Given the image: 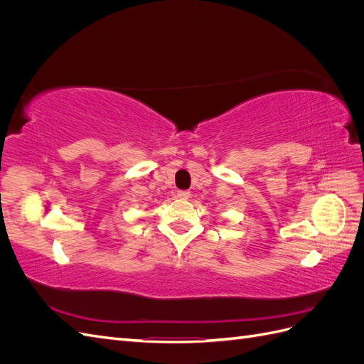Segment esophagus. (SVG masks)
Masks as SVG:
<instances>
[{
	"label": "esophagus",
	"instance_id": "obj_1",
	"mask_svg": "<svg viewBox=\"0 0 364 364\" xmlns=\"http://www.w3.org/2000/svg\"><path fill=\"white\" fill-rule=\"evenodd\" d=\"M179 197V199H190V191H178V194H176Z\"/></svg>",
	"mask_w": 364,
	"mask_h": 364
}]
</instances>
